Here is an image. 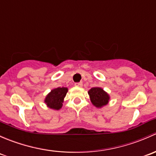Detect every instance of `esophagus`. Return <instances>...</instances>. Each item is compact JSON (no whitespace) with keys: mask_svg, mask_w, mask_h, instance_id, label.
I'll return each mask as SVG.
<instances>
[{"mask_svg":"<svg viewBox=\"0 0 156 156\" xmlns=\"http://www.w3.org/2000/svg\"><path fill=\"white\" fill-rule=\"evenodd\" d=\"M75 86H77V87H82L83 86V83L80 82V83H75Z\"/></svg>","mask_w":156,"mask_h":156,"instance_id":"esophagus-1","label":"esophagus"}]
</instances>
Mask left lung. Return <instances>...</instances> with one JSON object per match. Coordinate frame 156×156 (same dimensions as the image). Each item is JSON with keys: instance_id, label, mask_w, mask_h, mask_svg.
Returning a JSON list of instances; mask_svg holds the SVG:
<instances>
[{"instance_id": "8db88e82", "label": "left lung", "mask_w": 156, "mask_h": 156, "mask_svg": "<svg viewBox=\"0 0 156 156\" xmlns=\"http://www.w3.org/2000/svg\"><path fill=\"white\" fill-rule=\"evenodd\" d=\"M88 94L89 95L92 104L98 108H101L107 105L110 101L109 94L101 87L92 88L89 90Z\"/></svg>"}]
</instances>
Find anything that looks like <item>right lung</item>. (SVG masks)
<instances>
[{
  "label": "right lung",
  "mask_w": 156,
  "mask_h": 156,
  "mask_svg": "<svg viewBox=\"0 0 156 156\" xmlns=\"http://www.w3.org/2000/svg\"><path fill=\"white\" fill-rule=\"evenodd\" d=\"M68 89L67 87H58L51 90L45 96L44 101L48 108L54 110H60L63 106Z\"/></svg>",
  "instance_id": "obj_1"
}]
</instances>
